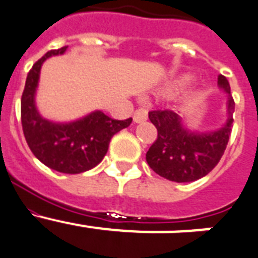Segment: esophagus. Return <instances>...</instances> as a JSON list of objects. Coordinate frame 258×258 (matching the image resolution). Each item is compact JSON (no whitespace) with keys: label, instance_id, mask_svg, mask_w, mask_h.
<instances>
[{"label":"esophagus","instance_id":"1","mask_svg":"<svg viewBox=\"0 0 258 258\" xmlns=\"http://www.w3.org/2000/svg\"><path fill=\"white\" fill-rule=\"evenodd\" d=\"M147 118H148V113L147 110H144V109H139V110H136L135 113H134V122L135 123L145 122Z\"/></svg>","mask_w":258,"mask_h":258}]
</instances>
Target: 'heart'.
I'll return each instance as SVG.
<instances>
[{"label":"heart","mask_w":258,"mask_h":258,"mask_svg":"<svg viewBox=\"0 0 258 258\" xmlns=\"http://www.w3.org/2000/svg\"><path fill=\"white\" fill-rule=\"evenodd\" d=\"M194 79V76L189 75V74H185V75H182L180 78H179V83H188V82H191V80Z\"/></svg>","instance_id":"heart-1"}]
</instances>
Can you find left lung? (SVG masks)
Here are the masks:
<instances>
[{"instance_id": "1", "label": "left lung", "mask_w": 258, "mask_h": 258, "mask_svg": "<svg viewBox=\"0 0 258 258\" xmlns=\"http://www.w3.org/2000/svg\"><path fill=\"white\" fill-rule=\"evenodd\" d=\"M218 87L226 92V120L213 131L189 130L182 116L172 110L149 113L157 128V140L147 152V162L158 175L171 182H195L209 174L223 156L234 122L235 102L230 84L223 75L218 76Z\"/></svg>"}]
</instances>
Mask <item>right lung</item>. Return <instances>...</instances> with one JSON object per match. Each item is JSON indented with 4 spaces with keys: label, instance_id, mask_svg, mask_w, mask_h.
Wrapping results in <instances>:
<instances>
[{
    "label": "right lung",
    "instance_id": "right-lung-1",
    "mask_svg": "<svg viewBox=\"0 0 258 258\" xmlns=\"http://www.w3.org/2000/svg\"><path fill=\"white\" fill-rule=\"evenodd\" d=\"M66 49L48 51L27 75L21 102L22 126L27 144L37 160L55 171L80 174L101 162L111 138L128 127L132 118L111 119L101 110H95L71 122H54L39 113L36 92L42 63L53 55L63 54Z\"/></svg>",
    "mask_w": 258,
    "mask_h": 258
}]
</instances>
